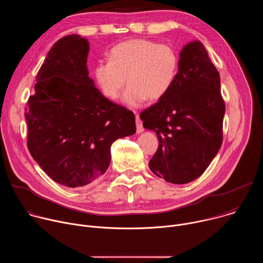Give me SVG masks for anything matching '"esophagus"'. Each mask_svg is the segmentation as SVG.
I'll list each match as a JSON object with an SVG mask.
<instances>
[{"mask_svg": "<svg viewBox=\"0 0 263 263\" xmlns=\"http://www.w3.org/2000/svg\"><path fill=\"white\" fill-rule=\"evenodd\" d=\"M143 127H142V122L140 121L139 117L136 116V132L137 133H142L143 132Z\"/></svg>", "mask_w": 263, "mask_h": 263, "instance_id": "34e87169", "label": "esophagus"}]
</instances>
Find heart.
Segmentation results:
<instances>
[{"mask_svg": "<svg viewBox=\"0 0 263 263\" xmlns=\"http://www.w3.org/2000/svg\"><path fill=\"white\" fill-rule=\"evenodd\" d=\"M179 63V55L171 46L131 40L112 48L109 61H99L93 74L102 93L112 101L120 97L128 81L123 101L129 107H138L146 99L156 101L168 92Z\"/></svg>", "mask_w": 263, "mask_h": 263, "instance_id": "heart-1", "label": "heart"}]
</instances>
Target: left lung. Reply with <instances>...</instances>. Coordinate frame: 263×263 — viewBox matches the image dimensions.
<instances>
[{
	"mask_svg": "<svg viewBox=\"0 0 263 263\" xmlns=\"http://www.w3.org/2000/svg\"><path fill=\"white\" fill-rule=\"evenodd\" d=\"M179 60L173 86L140 119L159 140L149 170L166 182L185 184L199 178L220 148L224 102L219 73L201 42L185 45Z\"/></svg>",
	"mask_w": 263,
	"mask_h": 263,
	"instance_id": "left-lung-1",
	"label": "left lung"
}]
</instances>
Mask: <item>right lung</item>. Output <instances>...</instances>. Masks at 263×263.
Instances as JSON below:
<instances>
[{
    "label": "right lung",
    "instance_id": "add662e5",
    "mask_svg": "<svg viewBox=\"0 0 263 263\" xmlns=\"http://www.w3.org/2000/svg\"><path fill=\"white\" fill-rule=\"evenodd\" d=\"M88 52V41L78 34L59 40L37 72L25 114L31 156L70 189L102 176L111 144L136 131L133 112L106 99L89 78Z\"/></svg>",
    "mask_w": 263,
    "mask_h": 263
}]
</instances>
